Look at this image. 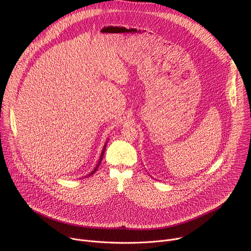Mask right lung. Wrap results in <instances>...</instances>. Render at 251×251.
<instances>
[{
	"mask_svg": "<svg viewBox=\"0 0 251 251\" xmlns=\"http://www.w3.org/2000/svg\"><path fill=\"white\" fill-rule=\"evenodd\" d=\"M105 149H106V144L104 145V147H103V150H102V152H101V155H100V158H99V161H98V163H97V165H96V167L94 168V170L88 175V176H91V175H93L96 171H97V169L99 168V166H100V164H101V161H102V158H103V155H104V152H105Z\"/></svg>",
	"mask_w": 251,
	"mask_h": 251,
	"instance_id": "right-lung-1",
	"label": "right lung"
}]
</instances>
